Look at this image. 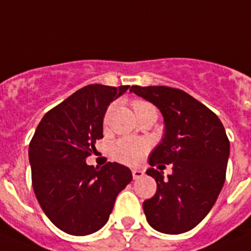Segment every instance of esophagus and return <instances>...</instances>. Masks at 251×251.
<instances>
[{"label":"esophagus","instance_id":"esophagus-1","mask_svg":"<svg viewBox=\"0 0 251 251\" xmlns=\"http://www.w3.org/2000/svg\"><path fill=\"white\" fill-rule=\"evenodd\" d=\"M144 176V172L140 171V169H132V177H134V179H139V178H141Z\"/></svg>","mask_w":251,"mask_h":251}]
</instances>
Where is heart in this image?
Wrapping results in <instances>:
<instances>
[{"instance_id":"b5f03b06","label":"heart","mask_w":251,"mask_h":251,"mask_svg":"<svg viewBox=\"0 0 251 251\" xmlns=\"http://www.w3.org/2000/svg\"><path fill=\"white\" fill-rule=\"evenodd\" d=\"M131 104L136 116L140 115L143 111L154 107L151 103L144 101V100H134ZM107 120L108 111L104 115V124H107ZM148 150H149V144L144 139L121 138L111 144L110 154L115 160L123 163V164L136 165L141 162V159L147 154Z\"/></svg>"}]
</instances>
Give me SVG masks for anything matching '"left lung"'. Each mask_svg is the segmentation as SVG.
I'll return each instance as SVG.
<instances>
[{"mask_svg": "<svg viewBox=\"0 0 251 251\" xmlns=\"http://www.w3.org/2000/svg\"><path fill=\"white\" fill-rule=\"evenodd\" d=\"M130 91L155 104L164 117V138L149 164H173L167 179L158 169L147 171L156 192L144 201V212L156 231L183 234L207 216L225 183L230 154L225 127L216 113L182 89L132 86Z\"/></svg>", "mask_w": 251, "mask_h": 251, "instance_id": "left-lung-1", "label": "left lung"}]
</instances>
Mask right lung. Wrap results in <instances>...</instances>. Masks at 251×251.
Returning <instances> with one entry per match:
<instances>
[{"instance_id":"right-lung-1","label":"right lung","mask_w":251,"mask_h":251,"mask_svg":"<svg viewBox=\"0 0 251 251\" xmlns=\"http://www.w3.org/2000/svg\"><path fill=\"white\" fill-rule=\"evenodd\" d=\"M130 86L89 84L48 111L29 145L32 188L48 219L62 231L83 236L107 222L131 171L119 163L87 165L103 138L108 104Z\"/></svg>"}]
</instances>
